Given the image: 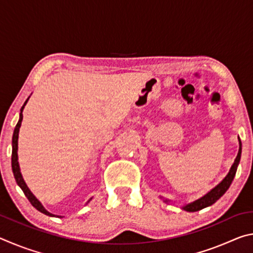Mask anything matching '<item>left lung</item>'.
<instances>
[{
    "mask_svg": "<svg viewBox=\"0 0 253 253\" xmlns=\"http://www.w3.org/2000/svg\"><path fill=\"white\" fill-rule=\"evenodd\" d=\"M238 139H239V152H238L237 157H235L234 163L232 164V166H231L228 175H226V176L223 179H222V181L219 184H217L215 187H213L211 191H209L207 194H204L202 198L195 200L191 203H187L185 205H183L182 209L184 210V211L196 212V211H200V210H202L204 208L211 207L212 204L215 203L216 201L219 200L221 196L225 193L226 191H228V188L230 187L231 183H232L233 178L235 176V173H237V169H238V165L240 163V158H241L242 144H241V140H240L239 137H238ZM161 199H163L162 196H161ZM164 202L169 203V202H170V201L168 200V199H164Z\"/></svg>",
    "mask_w": 253,
    "mask_h": 253,
    "instance_id": "left-lung-1",
    "label": "left lung"
}]
</instances>
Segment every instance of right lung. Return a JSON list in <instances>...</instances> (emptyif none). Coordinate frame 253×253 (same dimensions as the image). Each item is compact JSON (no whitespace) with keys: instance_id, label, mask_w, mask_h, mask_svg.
<instances>
[{"instance_id":"right-lung-1","label":"right lung","mask_w":253,"mask_h":253,"mask_svg":"<svg viewBox=\"0 0 253 253\" xmlns=\"http://www.w3.org/2000/svg\"><path fill=\"white\" fill-rule=\"evenodd\" d=\"M30 98V97H29ZM29 98L27 100H25L24 105L22 106V108L20 110V118H19V122L16 124V126L14 128V131H13V137H12V170H13V175H14V178L16 183H18V185L21 187V190L23 191L24 195L27 196L28 200L30 201V203H31L34 208H36L38 211H40L41 213L45 214V215H49V216H57V217H63L61 215H55V214L50 213L48 210H45V208L42 205V203L40 202L39 200H38L34 194L32 193L31 191H30V188L28 187L27 183L24 182L22 174H21V169H20V165H19V157H18V140H19V131H20V127H21V124H22V119H23V109L25 105H27V102L29 100ZM92 199V198H91ZM85 204H88L90 202V200Z\"/></svg>"}]
</instances>
